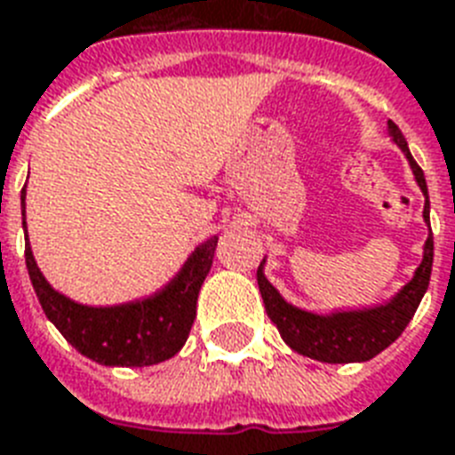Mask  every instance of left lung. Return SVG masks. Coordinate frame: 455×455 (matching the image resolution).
<instances>
[{
    "instance_id": "1",
    "label": "left lung",
    "mask_w": 455,
    "mask_h": 455,
    "mask_svg": "<svg viewBox=\"0 0 455 455\" xmlns=\"http://www.w3.org/2000/svg\"><path fill=\"white\" fill-rule=\"evenodd\" d=\"M389 137L403 149L408 164L413 168L415 180L425 192L422 216L429 225V196L425 172H422L420 165L415 164V158L411 156L406 137L399 130V125L392 121H389ZM432 259H435V239H432V230H429L420 267L415 270L413 280L389 304L365 308V311L332 313V315H315V313H306L287 304L263 275V270H260L263 263L256 270V280H259V290L260 297H263V304H266L267 318L273 320V325L280 330L283 339L297 354L323 363L371 361L379 351H385L394 339H399L401 332L406 330V325L415 315L422 301V294L427 291L429 275H432Z\"/></svg>"
}]
</instances>
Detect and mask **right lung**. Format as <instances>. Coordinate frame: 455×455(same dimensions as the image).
<instances>
[{"instance_id": "add662e5", "label": "right lung", "mask_w": 455, "mask_h": 455, "mask_svg": "<svg viewBox=\"0 0 455 455\" xmlns=\"http://www.w3.org/2000/svg\"><path fill=\"white\" fill-rule=\"evenodd\" d=\"M20 199L26 228V188ZM216 244L218 237H211L196 246L178 277L154 297L107 308L76 304L52 290L35 263L30 244H26V266L42 311L66 341L101 365L142 368L171 358L188 341L196 318V297L209 275Z\"/></svg>"}]
</instances>
